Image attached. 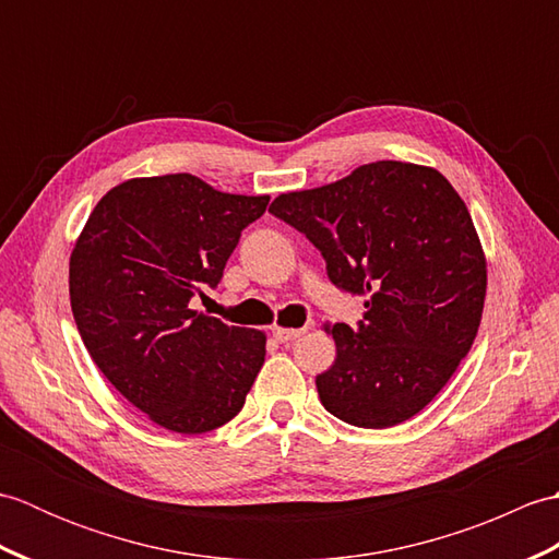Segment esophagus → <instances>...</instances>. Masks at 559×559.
Masks as SVG:
<instances>
[{"label": "esophagus", "mask_w": 559, "mask_h": 559, "mask_svg": "<svg viewBox=\"0 0 559 559\" xmlns=\"http://www.w3.org/2000/svg\"><path fill=\"white\" fill-rule=\"evenodd\" d=\"M307 331V326H302V329H283V326H273L271 329V334H273V338L276 341H281V343H288V341H295V338H300L302 334Z\"/></svg>", "instance_id": "obj_1"}]
</instances>
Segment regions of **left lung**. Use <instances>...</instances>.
Segmentation results:
<instances>
[{
	"instance_id": "left-lung-1",
	"label": "left lung",
	"mask_w": 559,
	"mask_h": 559,
	"mask_svg": "<svg viewBox=\"0 0 559 559\" xmlns=\"http://www.w3.org/2000/svg\"><path fill=\"white\" fill-rule=\"evenodd\" d=\"M269 211L322 252L338 290L365 298L358 326H331L336 360L317 377L324 408L370 430L420 413L468 355L488 288L456 189L432 168L379 160Z\"/></svg>"
}]
</instances>
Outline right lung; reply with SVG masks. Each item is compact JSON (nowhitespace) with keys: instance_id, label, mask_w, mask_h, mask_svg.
I'll use <instances>...</instances> for the list:
<instances>
[{"instance_id":"1","label":"right lung","mask_w":559,"mask_h":559,"mask_svg":"<svg viewBox=\"0 0 559 559\" xmlns=\"http://www.w3.org/2000/svg\"><path fill=\"white\" fill-rule=\"evenodd\" d=\"M269 197L216 192L177 173L112 187L69 261L74 322L93 362L165 430L199 435L233 420L264 365L266 336L189 310L216 288Z\"/></svg>"}]
</instances>
